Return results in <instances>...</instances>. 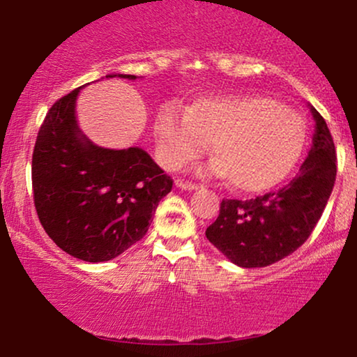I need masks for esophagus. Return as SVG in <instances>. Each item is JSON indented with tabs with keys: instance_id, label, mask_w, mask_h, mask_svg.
Wrapping results in <instances>:
<instances>
[{
	"instance_id": "1",
	"label": "esophagus",
	"mask_w": 357,
	"mask_h": 357,
	"mask_svg": "<svg viewBox=\"0 0 357 357\" xmlns=\"http://www.w3.org/2000/svg\"><path fill=\"white\" fill-rule=\"evenodd\" d=\"M174 184H176V188H178V189H184V191H194V189L199 188L196 183L189 181V179H184V178H178V179H176V181H174Z\"/></svg>"
}]
</instances>
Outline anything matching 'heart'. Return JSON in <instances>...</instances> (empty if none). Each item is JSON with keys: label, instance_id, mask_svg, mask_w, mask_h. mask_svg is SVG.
Wrapping results in <instances>:
<instances>
[{"label": "heart", "instance_id": "b5f03b06", "mask_svg": "<svg viewBox=\"0 0 357 357\" xmlns=\"http://www.w3.org/2000/svg\"><path fill=\"white\" fill-rule=\"evenodd\" d=\"M158 158L168 169L199 160L212 145V171L242 192H265L287 179L305 143L300 116L261 96L201 97L181 114L174 105L155 120Z\"/></svg>", "mask_w": 357, "mask_h": 357}]
</instances>
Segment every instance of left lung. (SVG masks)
I'll use <instances>...</instances> for the list:
<instances>
[{"mask_svg": "<svg viewBox=\"0 0 357 357\" xmlns=\"http://www.w3.org/2000/svg\"><path fill=\"white\" fill-rule=\"evenodd\" d=\"M311 114L317 132L300 173L277 192L222 199L218 219L206 229L207 241L238 267H267L293 254L328 204L336 179L335 142L317 108L311 107Z\"/></svg>", "mask_w": 357, "mask_h": 357, "instance_id": "8db88e82", "label": "left lung"}]
</instances>
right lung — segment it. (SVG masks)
I'll return each instance as SVG.
<instances>
[{
  "instance_id": "add662e5",
  "label": "right lung",
  "mask_w": 357,
  "mask_h": 357,
  "mask_svg": "<svg viewBox=\"0 0 357 357\" xmlns=\"http://www.w3.org/2000/svg\"><path fill=\"white\" fill-rule=\"evenodd\" d=\"M79 90L59 98L39 128L31 168L34 206L57 247L75 259L107 261L145 237L173 179L142 148L92 145L75 120Z\"/></svg>"
}]
</instances>
